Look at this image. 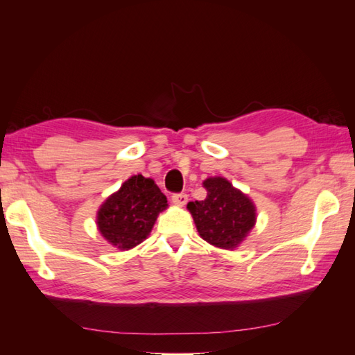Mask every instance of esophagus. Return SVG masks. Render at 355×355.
<instances>
[{"instance_id": "obj_1", "label": "esophagus", "mask_w": 355, "mask_h": 355, "mask_svg": "<svg viewBox=\"0 0 355 355\" xmlns=\"http://www.w3.org/2000/svg\"><path fill=\"white\" fill-rule=\"evenodd\" d=\"M171 201H173L176 206L184 207L185 204L188 202V196L187 194H175L173 197H171Z\"/></svg>"}]
</instances>
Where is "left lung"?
Returning a JSON list of instances; mask_svg holds the SVG:
<instances>
[{
  "mask_svg": "<svg viewBox=\"0 0 355 355\" xmlns=\"http://www.w3.org/2000/svg\"><path fill=\"white\" fill-rule=\"evenodd\" d=\"M202 187L206 200L189 201L187 206L200 237L219 249L235 250L254 228L253 200L222 176L207 178Z\"/></svg>",
  "mask_w": 355,
  "mask_h": 355,
  "instance_id": "8db88e82",
  "label": "left lung"
}]
</instances>
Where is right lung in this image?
Wrapping results in <instances>:
<instances>
[{"mask_svg": "<svg viewBox=\"0 0 355 355\" xmlns=\"http://www.w3.org/2000/svg\"><path fill=\"white\" fill-rule=\"evenodd\" d=\"M167 207V198L154 179L135 175L102 202L96 225L115 249L130 250L148 239L158 214Z\"/></svg>", "mask_w": 355, "mask_h": 355, "instance_id": "obj_1", "label": "right lung"}]
</instances>
